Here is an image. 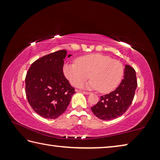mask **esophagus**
Segmentation results:
<instances>
[{
  "label": "esophagus",
  "mask_w": 160,
  "mask_h": 160,
  "mask_svg": "<svg viewBox=\"0 0 160 160\" xmlns=\"http://www.w3.org/2000/svg\"><path fill=\"white\" fill-rule=\"evenodd\" d=\"M82 92L85 94H87V95H88V94H90V92H85V91H82Z\"/></svg>",
  "instance_id": "obj_1"
}]
</instances>
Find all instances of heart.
<instances>
[{
  "instance_id": "1",
  "label": "heart",
  "mask_w": 160,
  "mask_h": 160,
  "mask_svg": "<svg viewBox=\"0 0 160 160\" xmlns=\"http://www.w3.org/2000/svg\"><path fill=\"white\" fill-rule=\"evenodd\" d=\"M63 74L75 87L89 77L92 80L80 86L89 90H99L102 93L113 91L121 82L123 68L120 61L102 53H91L78 58L75 63L63 66Z\"/></svg>"
}]
</instances>
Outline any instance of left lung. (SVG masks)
<instances>
[{"mask_svg": "<svg viewBox=\"0 0 160 160\" xmlns=\"http://www.w3.org/2000/svg\"><path fill=\"white\" fill-rule=\"evenodd\" d=\"M123 74V79L118 88L100 97L97 104L91 107L94 114L102 120L109 121L119 117L131 106L137 88L136 75L129 65H125Z\"/></svg>", "mask_w": 160, "mask_h": 160, "instance_id": "left-lung-1", "label": "left lung"}]
</instances>
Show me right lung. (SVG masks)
Listing matches in <instances>:
<instances>
[{
  "label": "right lung",
  "instance_id": "1",
  "mask_svg": "<svg viewBox=\"0 0 160 160\" xmlns=\"http://www.w3.org/2000/svg\"><path fill=\"white\" fill-rule=\"evenodd\" d=\"M66 50L46 55L31 65L25 78V92L29 104L45 118L61 116L75 93L63 72ZM68 54V57L71 56Z\"/></svg>",
  "mask_w": 160,
  "mask_h": 160
}]
</instances>
